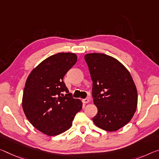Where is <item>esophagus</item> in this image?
I'll return each instance as SVG.
<instances>
[{
    "label": "esophagus",
    "mask_w": 159,
    "mask_h": 159,
    "mask_svg": "<svg viewBox=\"0 0 159 159\" xmlns=\"http://www.w3.org/2000/svg\"><path fill=\"white\" fill-rule=\"evenodd\" d=\"M82 101L84 103H88V102H89L90 100H89V99H88V98H85V99H83Z\"/></svg>",
    "instance_id": "obj_1"
}]
</instances>
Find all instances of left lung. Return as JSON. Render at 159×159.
<instances>
[{
  "label": "left lung",
  "mask_w": 159,
  "mask_h": 159,
  "mask_svg": "<svg viewBox=\"0 0 159 159\" xmlns=\"http://www.w3.org/2000/svg\"><path fill=\"white\" fill-rule=\"evenodd\" d=\"M85 60L98 108L93 122L105 131H117L129 122L137 109V90L132 75L119 61L106 54H88Z\"/></svg>",
  "instance_id": "8db88e82"
}]
</instances>
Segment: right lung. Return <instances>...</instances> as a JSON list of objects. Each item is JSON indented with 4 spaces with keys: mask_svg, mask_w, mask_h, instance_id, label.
I'll use <instances>...</instances> for the list:
<instances>
[{
    "mask_svg": "<svg viewBox=\"0 0 159 159\" xmlns=\"http://www.w3.org/2000/svg\"><path fill=\"white\" fill-rule=\"evenodd\" d=\"M73 53H58L42 61L27 78L22 108L27 120L40 132L56 136L71 127L82 102L73 98L64 77L76 63Z\"/></svg>",
    "mask_w": 159,
    "mask_h": 159,
    "instance_id": "obj_1",
    "label": "right lung"
}]
</instances>
